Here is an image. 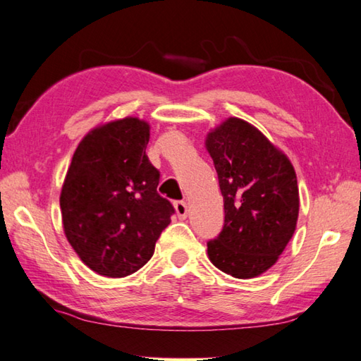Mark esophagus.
<instances>
[{"mask_svg": "<svg viewBox=\"0 0 361 361\" xmlns=\"http://www.w3.org/2000/svg\"><path fill=\"white\" fill-rule=\"evenodd\" d=\"M176 207V212H178V216L180 220L187 219V214H188V207H187V202L185 201H178L174 204Z\"/></svg>", "mask_w": 361, "mask_h": 361, "instance_id": "obj_1", "label": "esophagus"}]
</instances>
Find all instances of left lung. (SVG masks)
Wrapping results in <instances>:
<instances>
[{"mask_svg": "<svg viewBox=\"0 0 361 361\" xmlns=\"http://www.w3.org/2000/svg\"><path fill=\"white\" fill-rule=\"evenodd\" d=\"M224 202L221 233L207 242L209 259L234 278L269 270L297 226L294 166L248 122L229 118L207 135Z\"/></svg>", "mask_w": 361, "mask_h": 361, "instance_id": "1", "label": "left lung"}]
</instances>
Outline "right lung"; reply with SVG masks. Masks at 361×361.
Wrapping results in <instances>:
<instances>
[{"instance_id": "right-lung-1", "label": "right lung", "mask_w": 361, "mask_h": 361, "mask_svg": "<svg viewBox=\"0 0 361 361\" xmlns=\"http://www.w3.org/2000/svg\"><path fill=\"white\" fill-rule=\"evenodd\" d=\"M147 122L126 118L94 128L75 151L61 192L67 240L99 275L140 270L171 223L173 204L159 195L160 171L149 161Z\"/></svg>"}]
</instances>
